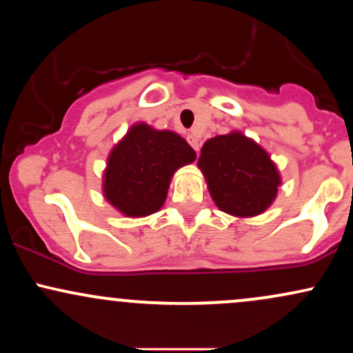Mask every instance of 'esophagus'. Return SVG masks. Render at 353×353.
<instances>
[{
  "label": "esophagus",
  "mask_w": 353,
  "mask_h": 353,
  "mask_svg": "<svg viewBox=\"0 0 353 353\" xmlns=\"http://www.w3.org/2000/svg\"><path fill=\"white\" fill-rule=\"evenodd\" d=\"M188 141H189V144L192 145L194 151L199 154V149H201V137H199V134H196V132H189Z\"/></svg>",
  "instance_id": "34e87169"
}]
</instances>
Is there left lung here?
<instances>
[{
  "instance_id": "left-lung-1",
  "label": "left lung",
  "mask_w": 353,
  "mask_h": 353,
  "mask_svg": "<svg viewBox=\"0 0 353 353\" xmlns=\"http://www.w3.org/2000/svg\"><path fill=\"white\" fill-rule=\"evenodd\" d=\"M197 165L222 212L237 217L259 216L272 204L281 185L269 154L242 132L205 141Z\"/></svg>"
}]
</instances>
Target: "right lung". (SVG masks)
Listing matches in <instances>:
<instances>
[{"label":"right lung","mask_w":353,"mask_h":353,"mask_svg":"<svg viewBox=\"0 0 353 353\" xmlns=\"http://www.w3.org/2000/svg\"><path fill=\"white\" fill-rule=\"evenodd\" d=\"M194 161L196 152L179 134L137 123L109 154L104 197L124 216H149L163 208L172 174Z\"/></svg>","instance_id":"add662e5"}]
</instances>
